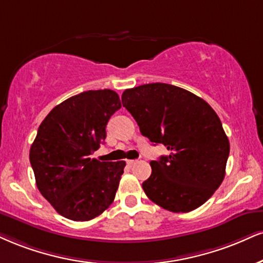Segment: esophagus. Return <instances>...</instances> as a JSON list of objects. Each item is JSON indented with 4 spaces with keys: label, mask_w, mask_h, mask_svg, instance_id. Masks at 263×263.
<instances>
[{
    "label": "esophagus",
    "mask_w": 263,
    "mask_h": 263,
    "mask_svg": "<svg viewBox=\"0 0 263 263\" xmlns=\"http://www.w3.org/2000/svg\"><path fill=\"white\" fill-rule=\"evenodd\" d=\"M136 163H137V162H136V160H127V165H129V166L135 165Z\"/></svg>",
    "instance_id": "esophagus-1"
}]
</instances>
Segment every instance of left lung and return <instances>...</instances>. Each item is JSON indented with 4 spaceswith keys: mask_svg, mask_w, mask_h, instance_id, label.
I'll return each mask as SVG.
<instances>
[{
    "mask_svg": "<svg viewBox=\"0 0 263 263\" xmlns=\"http://www.w3.org/2000/svg\"><path fill=\"white\" fill-rule=\"evenodd\" d=\"M121 100L141 134L169 151L151 162V176L142 183L147 197L174 213L203 204L223 182L230 151L216 111L202 98L166 83L126 89Z\"/></svg>",
    "mask_w": 263,
    "mask_h": 263,
    "instance_id": "8db88e82",
    "label": "left lung"
}]
</instances>
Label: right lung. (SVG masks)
<instances>
[{"label": "right lung", "mask_w": 263, "mask_h": 263, "mask_svg": "<svg viewBox=\"0 0 263 263\" xmlns=\"http://www.w3.org/2000/svg\"><path fill=\"white\" fill-rule=\"evenodd\" d=\"M121 107L111 89L68 98L47 114L30 147L29 160L40 194L65 218L85 222L112 203L126 163L99 162L109 119Z\"/></svg>", "instance_id": "1"}]
</instances>
